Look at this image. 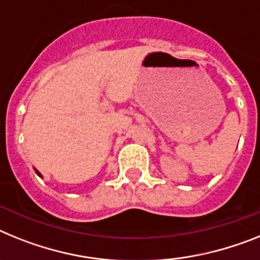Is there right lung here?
<instances>
[{
	"label": "right lung",
	"mask_w": 260,
	"mask_h": 260,
	"mask_svg": "<svg viewBox=\"0 0 260 260\" xmlns=\"http://www.w3.org/2000/svg\"><path fill=\"white\" fill-rule=\"evenodd\" d=\"M35 172H36V174H38V176H39V177H41V173H40V172H39V171H38V169H35Z\"/></svg>",
	"instance_id": "1"
}]
</instances>
